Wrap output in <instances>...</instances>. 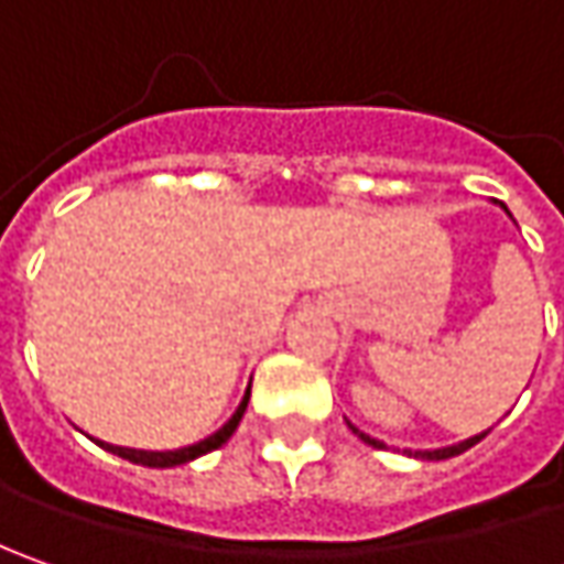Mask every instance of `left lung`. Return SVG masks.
Segmentation results:
<instances>
[{"instance_id": "left-lung-1", "label": "left lung", "mask_w": 564, "mask_h": 564, "mask_svg": "<svg viewBox=\"0 0 564 564\" xmlns=\"http://www.w3.org/2000/svg\"><path fill=\"white\" fill-rule=\"evenodd\" d=\"M499 206H502V209L509 213V206H506V204H499ZM509 216H511V213H509ZM345 423H348V430H351L355 436H360L364 443L373 445V448H382V443H379V440H373V436H367V433H364V430H358L355 423H351V421H345ZM484 436H487V433H477V436H470V440H465V443L445 445V448H433V452H414V458H423V462H443V458H455V455H462V452H467L470 445L480 443Z\"/></svg>"}]
</instances>
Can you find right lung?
Instances as JSON below:
<instances>
[{"label":"right lung","instance_id":"add662e5","mask_svg":"<svg viewBox=\"0 0 564 564\" xmlns=\"http://www.w3.org/2000/svg\"><path fill=\"white\" fill-rule=\"evenodd\" d=\"M248 399H250V386L248 392H245V399L238 404V411L228 417V423H223L213 436H206L200 443L185 445V448H175V452H143V448H124V445H112V443H102L97 440L106 452H112V455H119V458H128V462H134V465L143 467H175V465H185V462H194V458H200L206 452H213V448H219L223 443H228V436L238 430V423L245 417V411H248Z\"/></svg>","mask_w":564,"mask_h":564}]
</instances>
